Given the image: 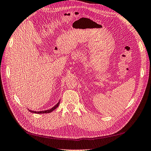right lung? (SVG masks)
I'll return each instance as SVG.
<instances>
[{"label": "right lung", "mask_w": 151, "mask_h": 151, "mask_svg": "<svg viewBox=\"0 0 151 151\" xmlns=\"http://www.w3.org/2000/svg\"><path fill=\"white\" fill-rule=\"evenodd\" d=\"M59 103L60 101H59V103H58V104L55 106H54L53 107V108L50 109V110H45V111H39V112H36V111H32V110H29L30 112H32L33 113H36V114H45V113H50V112H52L53 110H54L55 109H56L58 108L59 105Z\"/></svg>", "instance_id": "right-lung-1"}]
</instances>
